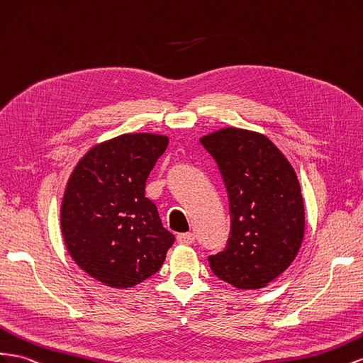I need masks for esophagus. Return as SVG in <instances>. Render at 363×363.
Returning <instances> with one entry per match:
<instances>
[{"mask_svg": "<svg viewBox=\"0 0 363 363\" xmlns=\"http://www.w3.org/2000/svg\"><path fill=\"white\" fill-rule=\"evenodd\" d=\"M195 240L194 233L192 232H186V233H179L177 235V241L180 244H184V246H188V244H192Z\"/></svg>", "mask_w": 363, "mask_h": 363, "instance_id": "1", "label": "esophagus"}]
</instances>
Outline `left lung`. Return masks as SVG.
I'll return each mask as SVG.
<instances>
[{
	"mask_svg": "<svg viewBox=\"0 0 363 363\" xmlns=\"http://www.w3.org/2000/svg\"><path fill=\"white\" fill-rule=\"evenodd\" d=\"M228 191L226 247L208 258L215 277L261 289L295 259L303 238V201L295 169L266 135L224 128L200 139Z\"/></svg>",
	"mask_w": 363,
	"mask_h": 363,
	"instance_id": "8db88e82",
	"label": "left lung"
}]
</instances>
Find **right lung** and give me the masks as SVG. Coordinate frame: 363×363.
Segmentation results:
<instances>
[{"label": "right lung", "mask_w": 363, "mask_h": 363, "mask_svg": "<svg viewBox=\"0 0 363 363\" xmlns=\"http://www.w3.org/2000/svg\"><path fill=\"white\" fill-rule=\"evenodd\" d=\"M168 146L157 134H122L96 145L76 164L61 204L68 253L91 278L114 289L157 273L172 246L145 184Z\"/></svg>", "instance_id": "1"}]
</instances>
